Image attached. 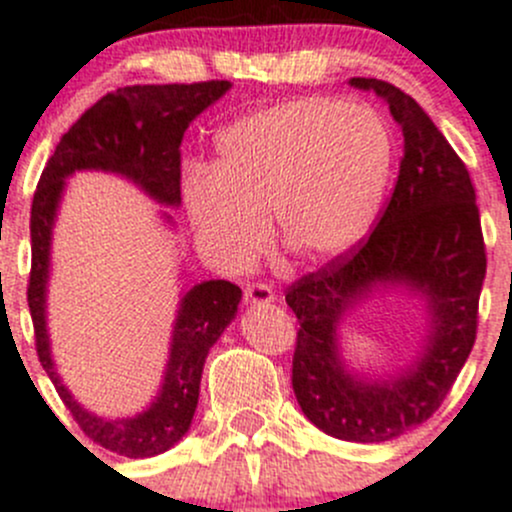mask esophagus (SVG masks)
<instances>
[{
    "label": "esophagus",
    "mask_w": 512,
    "mask_h": 512,
    "mask_svg": "<svg viewBox=\"0 0 512 512\" xmlns=\"http://www.w3.org/2000/svg\"><path fill=\"white\" fill-rule=\"evenodd\" d=\"M272 300H275V292L265 282H252L245 287V302H250V305H267Z\"/></svg>",
    "instance_id": "esophagus-1"
}]
</instances>
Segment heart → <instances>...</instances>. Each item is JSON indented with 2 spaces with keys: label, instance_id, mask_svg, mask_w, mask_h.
Returning <instances> with one entry per match:
<instances>
[{
  "label": "heart",
  "instance_id": "b5f03b06",
  "mask_svg": "<svg viewBox=\"0 0 512 512\" xmlns=\"http://www.w3.org/2000/svg\"><path fill=\"white\" fill-rule=\"evenodd\" d=\"M393 160V132L375 109L292 99L225 127L215 167L187 172L182 202L217 265H250L267 245L270 215L292 260L325 262L370 232Z\"/></svg>",
  "mask_w": 512,
  "mask_h": 512
}]
</instances>
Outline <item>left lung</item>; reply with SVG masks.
Instances as JSON below:
<instances>
[{
  "label": "left lung",
  "mask_w": 512,
  "mask_h": 512,
  "mask_svg": "<svg viewBox=\"0 0 512 512\" xmlns=\"http://www.w3.org/2000/svg\"><path fill=\"white\" fill-rule=\"evenodd\" d=\"M350 84L388 102L405 155L370 237L287 290L300 322L292 390L322 433L347 443H388L440 408L473 350L485 245L468 170L425 109L382 79L352 77ZM390 286L424 297L429 335L405 371L370 376L344 365L339 325L372 291Z\"/></svg>",
  "instance_id": "obj_1"
}]
</instances>
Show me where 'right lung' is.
Wrapping results in <instances>:
<instances>
[{"instance_id": "add662e5", "label": "right lung", "mask_w": 512, "mask_h": 512, "mask_svg": "<svg viewBox=\"0 0 512 512\" xmlns=\"http://www.w3.org/2000/svg\"><path fill=\"white\" fill-rule=\"evenodd\" d=\"M230 87L225 79H212L195 84H135L104 94L62 135L34 192L27 302L39 362L84 435L124 458H155L185 438L197 410L207 352L235 320L242 290L227 280H205L182 292L165 377L155 400L130 418L94 415L67 390L49 347L47 287L59 202L74 172L99 170L135 182L157 205L180 207L182 137L192 119ZM162 217L172 225L167 212Z\"/></svg>"}]
</instances>
